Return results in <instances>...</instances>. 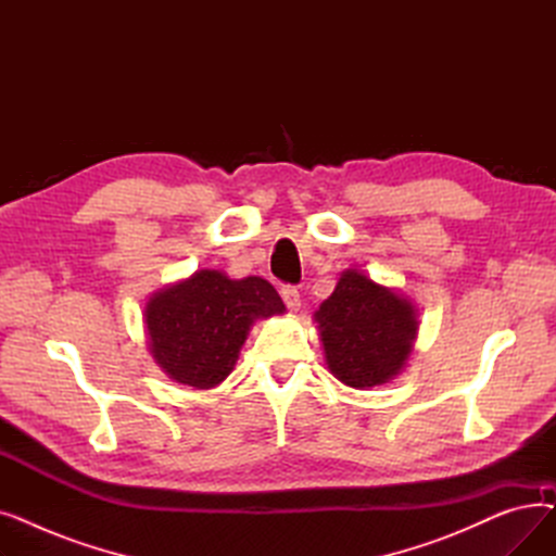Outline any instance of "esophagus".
<instances>
[{
	"instance_id": "34e87169",
	"label": "esophagus",
	"mask_w": 556,
	"mask_h": 556,
	"mask_svg": "<svg viewBox=\"0 0 556 556\" xmlns=\"http://www.w3.org/2000/svg\"><path fill=\"white\" fill-rule=\"evenodd\" d=\"M281 300L286 302V306L290 308V311H298L300 308V304H302V300H300V290L295 288V286H281Z\"/></svg>"
}]
</instances>
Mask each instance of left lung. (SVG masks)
<instances>
[{"instance_id": "obj_1", "label": "left lung", "mask_w": 556, "mask_h": 556, "mask_svg": "<svg viewBox=\"0 0 556 556\" xmlns=\"http://www.w3.org/2000/svg\"><path fill=\"white\" fill-rule=\"evenodd\" d=\"M329 371L349 388L388 383L407 363L419 323L413 302L349 268L315 311Z\"/></svg>"}]
</instances>
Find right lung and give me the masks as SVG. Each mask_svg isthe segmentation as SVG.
<instances>
[{
  "label": "right lung",
  "instance_id": "obj_1",
  "mask_svg": "<svg viewBox=\"0 0 556 556\" xmlns=\"http://www.w3.org/2000/svg\"><path fill=\"white\" fill-rule=\"evenodd\" d=\"M283 311L266 279L198 270L155 293L143 319L151 356L170 381L210 390L231 374L256 319Z\"/></svg>",
  "mask_w": 556,
  "mask_h": 556
}]
</instances>
